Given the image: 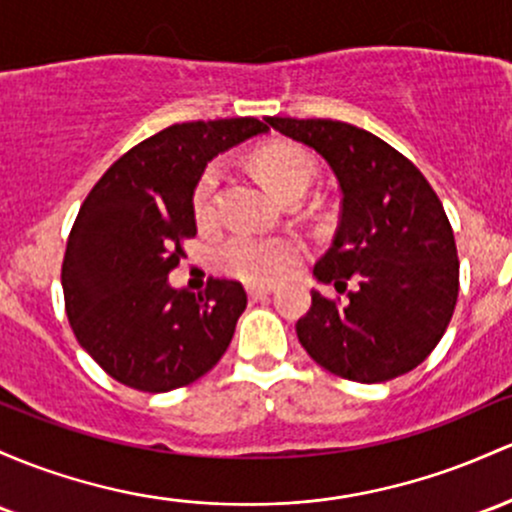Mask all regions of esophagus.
<instances>
[{"mask_svg":"<svg viewBox=\"0 0 512 512\" xmlns=\"http://www.w3.org/2000/svg\"><path fill=\"white\" fill-rule=\"evenodd\" d=\"M269 294H272V286H247V299L250 301H260Z\"/></svg>","mask_w":512,"mask_h":512,"instance_id":"esophagus-1","label":"esophagus"}]
</instances>
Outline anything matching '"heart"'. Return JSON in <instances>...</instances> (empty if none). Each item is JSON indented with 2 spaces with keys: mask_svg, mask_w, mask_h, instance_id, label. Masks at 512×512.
Listing matches in <instances>:
<instances>
[{
  "mask_svg": "<svg viewBox=\"0 0 512 512\" xmlns=\"http://www.w3.org/2000/svg\"><path fill=\"white\" fill-rule=\"evenodd\" d=\"M257 172L265 179L279 199H303L316 179V162L306 150L296 145L277 143L262 150L255 160ZM218 170L209 165L199 174L192 194V209L199 226H211L218 216ZM306 257V245L296 235H279V238H257L250 233H235L218 250V265L230 277L247 284H272L294 272Z\"/></svg>",
  "mask_w": 512,
  "mask_h": 512,
  "instance_id": "heart-1",
  "label": "heart"
}]
</instances>
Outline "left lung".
I'll return each instance as SVG.
<instances>
[{"label": "left lung", "instance_id": "1", "mask_svg": "<svg viewBox=\"0 0 512 512\" xmlns=\"http://www.w3.org/2000/svg\"><path fill=\"white\" fill-rule=\"evenodd\" d=\"M265 121L316 150L342 192L338 233L313 274L347 291V301L311 291V308L296 323L303 350L359 384L408 374L442 340L459 296L457 243L442 201L406 155L364 128Z\"/></svg>", "mask_w": 512, "mask_h": 512}]
</instances>
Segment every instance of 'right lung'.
Returning a JSON list of instances; mask_svg holds the SVG:
<instances>
[{"instance_id":"1","label":"right lung","mask_w":512,"mask_h":512,"mask_svg":"<svg viewBox=\"0 0 512 512\" xmlns=\"http://www.w3.org/2000/svg\"><path fill=\"white\" fill-rule=\"evenodd\" d=\"M265 131L250 116L174 123L123 153L87 194L60 277L72 333L111 379L182 389L228 350L243 286L211 277L196 296L170 289L167 274L196 235L192 194L206 162Z\"/></svg>"}]
</instances>
